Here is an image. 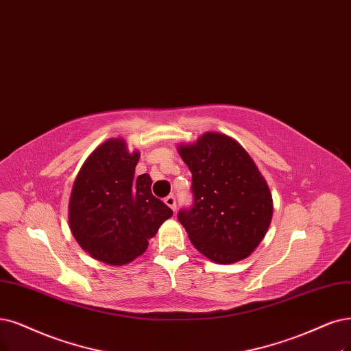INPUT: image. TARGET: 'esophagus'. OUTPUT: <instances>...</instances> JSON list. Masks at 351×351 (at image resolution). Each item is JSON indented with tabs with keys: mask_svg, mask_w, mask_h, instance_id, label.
Wrapping results in <instances>:
<instances>
[{
	"mask_svg": "<svg viewBox=\"0 0 351 351\" xmlns=\"http://www.w3.org/2000/svg\"><path fill=\"white\" fill-rule=\"evenodd\" d=\"M165 204L169 206V208H172L173 211H176V198L173 195H169L165 198Z\"/></svg>",
	"mask_w": 351,
	"mask_h": 351,
	"instance_id": "1",
	"label": "esophagus"
}]
</instances>
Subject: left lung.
Masks as SVG:
<instances>
[{"mask_svg":"<svg viewBox=\"0 0 351 351\" xmlns=\"http://www.w3.org/2000/svg\"><path fill=\"white\" fill-rule=\"evenodd\" d=\"M179 154L192 172L193 201L178 219L192 244L215 263L245 258L266 236L274 213L257 166L236 140L219 133L180 146Z\"/></svg>","mask_w":351,"mask_h":351,"instance_id":"8db88e82","label":"left lung"}]
</instances>
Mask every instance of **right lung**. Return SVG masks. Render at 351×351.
Here are the masks:
<instances>
[{"instance_id": "add662e5", "label": "right lung", "mask_w": 351, "mask_h": 351, "mask_svg": "<svg viewBox=\"0 0 351 351\" xmlns=\"http://www.w3.org/2000/svg\"><path fill=\"white\" fill-rule=\"evenodd\" d=\"M140 153L125 141L102 143L84 163L69 202L71 231L94 258L112 266L134 261L173 211L152 193L147 173L134 176Z\"/></svg>"}]
</instances>
